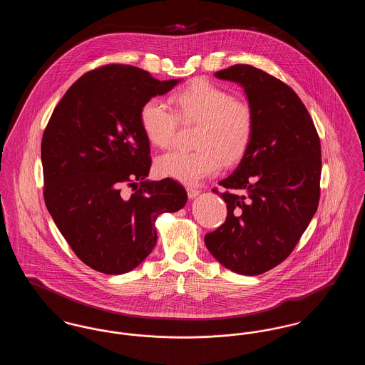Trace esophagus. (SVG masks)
Wrapping results in <instances>:
<instances>
[{
  "mask_svg": "<svg viewBox=\"0 0 365 365\" xmlns=\"http://www.w3.org/2000/svg\"><path fill=\"white\" fill-rule=\"evenodd\" d=\"M186 190H187V195H189L190 198H194L195 195H198V194H200V190H198L197 187H192V186H187V187H186Z\"/></svg>",
  "mask_w": 365,
  "mask_h": 365,
  "instance_id": "1",
  "label": "esophagus"
}]
</instances>
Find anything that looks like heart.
Returning <instances> with one entry per match:
<instances>
[{
  "label": "heart",
  "instance_id": "1",
  "mask_svg": "<svg viewBox=\"0 0 365 365\" xmlns=\"http://www.w3.org/2000/svg\"><path fill=\"white\" fill-rule=\"evenodd\" d=\"M174 108L150 98L139 112L140 127L148 140L160 149L174 143L183 123H198L194 150H173L158 157L156 173L185 185H197L216 175L223 161L232 164L245 155L255 133V112L250 104L235 98L226 87L195 81L173 96Z\"/></svg>",
  "mask_w": 365,
  "mask_h": 365
}]
</instances>
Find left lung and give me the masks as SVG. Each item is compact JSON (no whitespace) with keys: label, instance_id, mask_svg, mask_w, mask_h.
<instances>
[{"label":"left lung","instance_id":"left-lung-1","mask_svg":"<svg viewBox=\"0 0 365 365\" xmlns=\"http://www.w3.org/2000/svg\"><path fill=\"white\" fill-rule=\"evenodd\" d=\"M215 76L238 82L255 112V133L238 168L219 185L226 222L205 235L210 255L232 272L260 275L286 260L320 198L322 148L294 90L247 64Z\"/></svg>","mask_w":365,"mask_h":365}]
</instances>
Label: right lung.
<instances>
[{"label":"right lung","mask_w":365,"mask_h":365,"mask_svg":"<svg viewBox=\"0 0 365 365\" xmlns=\"http://www.w3.org/2000/svg\"><path fill=\"white\" fill-rule=\"evenodd\" d=\"M178 82L125 64L88 71L56 105L43 131L46 208L78 259L98 272L120 275L138 267L156 245L157 216L187 201L171 178L145 180L152 158L139 122L142 105ZM124 185L135 191L130 197Z\"/></svg>","instance_id":"right-lung-1"}]
</instances>
